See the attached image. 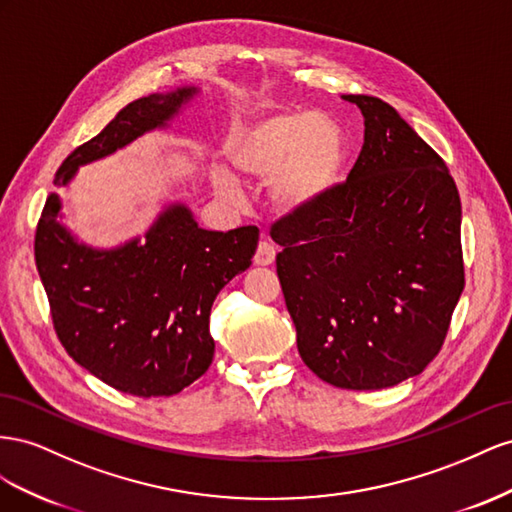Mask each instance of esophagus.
Masks as SVG:
<instances>
[{"label": "esophagus", "instance_id": "esophagus-1", "mask_svg": "<svg viewBox=\"0 0 512 512\" xmlns=\"http://www.w3.org/2000/svg\"><path fill=\"white\" fill-rule=\"evenodd\" d=\"M274 259H276V248H274V244L268 242V240L259 242L257 253H255V264H257V266H270V264H274Z\"/></svg>", "mask_w": 512, "mask_h": 512}]
</instances>
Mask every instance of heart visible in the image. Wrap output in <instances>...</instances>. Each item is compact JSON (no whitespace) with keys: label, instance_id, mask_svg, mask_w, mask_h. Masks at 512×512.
Instances as JSON below:
<instances>
[{"label":"heart","instance_id":"b5f03b06","mask_svg":"<svg viewBox=\"0 0 512 512\" xmlns=\"http://www.w3.org/2000/svg\"><path fill=\"white\" fill-rule=\"evenodd\" d=\"M227 154L246 178L272 180V201L285 212L300 214L337 182L345 143L339 126L311 111H281L248 122L231 135ZM216 191L238 197L240 184L227 171L214 175Z\"/></svg>","mask_w":512,"mask_h":512}]
</instances>
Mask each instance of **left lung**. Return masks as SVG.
<instances>
[{"label": "left lung", "mask_w": 512, "mask_h": 512, "mask_svg": "<svg viewBox=\"0 0 512 512\" xmlns=\"http://www.w3.org/2000/svg\"><path fill=\"white\" fill-rule=\"evenodd\" d=\"M343 100L364 118L347 182L270 233L306 367L337 388L379 390L442 349L465 285L461 199L444 160L388 102Z\"/></svg>", "instance_id": "left-lung-1"}]
</instances>
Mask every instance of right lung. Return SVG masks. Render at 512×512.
<instances>
[{"label":"right lung","instance_id":"right-lung-1","mask_svg":"<svg viewBox=\"0 0 512 512\" xmlns=\"http://www.w3.org/2000/svg\"><path fill=\"white\" fill-rule=\"evenodd\" d=\"M197 92L178 87L133 100L64 160L53 184L66 186L81 165L165 128ZM60 216L62 199L51 193L34 255L57 339L72 360L111 388L143 399L191 386L212 364V302L251 266L259 229H201L191 210L171 203L141 240L102 251L79 242Z\"/></svg>","mask_w":512,"mask_h":512}]
</instances>
